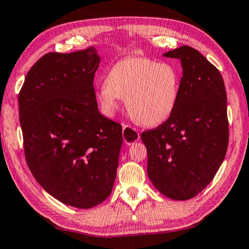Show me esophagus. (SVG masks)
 I'll return each mask as SVG.
<instances>
[{
	"label": "esophagus",
	"mask_w": 249,
	"mask_h": 249,
	"mask_svg": "<svg viewBox=\"0 0 249 249\" xmlns=\"http://www.w3.org/2000/svg\"><path fill=\"white\" fill-rule=\"evenodd\" d=\"M123 140L125 144L131 145L140 140V133L129 125H123Z\"/></svg>",
	"instance_id": "1"
}]
</instances>
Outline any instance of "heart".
Returning <instances> with one entry per match:
<instances>
[{
	"mask_svg": "<svg viewBox=\"0 0 249 249\" xmlns=\"http://www.w3.org/2000/svg\"><path fill=\"white\" fill-rule=\"evenodd\" d=\"M181 72L171 62L128 57L114 64L98 88L96 100L106 116H113L125 98L131 116L145 126L166 122L178 101Z\"/></svg>",
	"mask_w": 249,
	"mask_h": 249,
	"instance_id": "b5f03b06",
	"label": "heart"
}]
</instances>
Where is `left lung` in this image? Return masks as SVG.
I'll list each match as a JSON object with an SVG mask.
<instances>
[{
  "instance_id": "1",
  "label": "left lung",
  "mask_w": 249,
  "mask_h": 249,
  "mask_svg": "<svg viewBox=\"0 0 249 249\" xmlns=\"http://www.w3.org/2000/svg\"><path fill=\"white\" fill-rule=\"evenodd\" d=\"M163 55L180 61L178 101L166 122L141 137L152 184L168 198L186 200L211 183L226 155L227 96L219 71L198 51L184 45Z\"/></svg>"
}]
</instances>
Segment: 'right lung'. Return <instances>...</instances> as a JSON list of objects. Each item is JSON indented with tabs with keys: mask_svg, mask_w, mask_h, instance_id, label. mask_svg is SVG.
Listing matches in <instances>:
<instances>
[{
	"mask_svg": "<svg viewBox=\"0 0 249 249\" xmlns=\"http://www.w3.org/2000/svg\"><path fill=\"white\" fill-rule=\"evenodd\" d=\"M100 62L94 46L47 53L31 68L18 94L31 173L54 198L83 210L112 193L123 143L122 126L97 108L93 81Z\"/></svg>",
	"mask_w": 249,
	"mask_h": 249,
	"instance_id": "1",
	"label": "right lung"
}]
</instances>
